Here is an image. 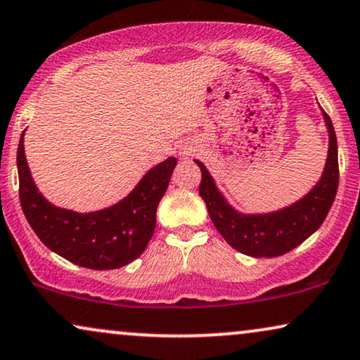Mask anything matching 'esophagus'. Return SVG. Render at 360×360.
Listing matches in <instances>:
<instances>
[{"label":"esophagus","mask_w":360,"mask_h":360,"mask_svg":"<svg viewBox=\"0 0 360 360\" xmlns=\"http://www.w3.org/2000/svg\"><path fill=\"white\" fill-rule=\"evenodd\" d=\"M181 153V155H188V153H186V152H180Z\"/></svg>","instance_id":"1"}]
</instances>
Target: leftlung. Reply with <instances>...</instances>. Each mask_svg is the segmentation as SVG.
I'll use <instances>...</instances> for the list:
<instances>
[{"label":"left lung","instance_id":"obj_1","mask_svg":"<svg viewBox=\"0 0 360 360\" xmlns=\"http://www.w3.org/2000/svg\"><path fill=\"white\" fill-rule=\"evenodd\" d=\"M329 134L328 158L323 175L304 197L288 207L268 213H241L233 208L214 184L207 167L195 163L202 170L200 197L208 208L214 228L226 243L243 255L253 258H274L300 246L323 225L333 207L339 185L338 139L329 115L323 110Z\"/></svg>","mask_w":360,"mask_h":360}]
</instances>
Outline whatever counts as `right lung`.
Masks as SVG:
<instances>
[{
    "mask_svg": "<svg viewBox=\"0 0 360 360\" xmlns=\"http://www.w3.org/2000/svg\"><path fill=\"white\" fill-rule=\"evenodd\" d=\"M25 132L16 157L20 200L37 238L51 251L89 269H115L137 259L155 231L157 207L176 158L169 157L152 167L127 197L112 207L79 213L49 203L37 190L25 155Z\"/></svg>",
    "mask_w": 360,
    "mask_h": 360,
    "instance_id": "right-lung-1",
    "label": "right lung"
}]
</instances>
